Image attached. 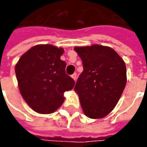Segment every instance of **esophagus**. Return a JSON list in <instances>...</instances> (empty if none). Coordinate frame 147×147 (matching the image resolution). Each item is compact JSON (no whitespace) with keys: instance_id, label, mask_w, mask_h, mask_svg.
I'll list each match as a JSON object with an SVG mask.
<instances>
[{"instance_id":"1","label":"esophagus","mask_w":147,"mask_h":147,"mask_svg":"<svg viewBox=\"0 0 147 147\" xmlns=\"http://www.w3.org/2000/svg\"><path fill=\"white\" fill-rule=\"evenodd\" d=\"M71 77H72V78L74 79V81H76L77 80V74L76 73H74V74H72V75H71Z\"/></svg>"}]
</instances>
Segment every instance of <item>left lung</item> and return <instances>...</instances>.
I'll return each mask as SVG.
<instances>
[{
  "mask_svg": "<svg viewBox=\"0 0 147 147\" xmlns=\"http://www.w3.org/2000/svg\"><path fill=\"white\" fill-rule=\"evenodd\" d=\"M74 51L83 67L74 88L81 106L88 118L101 119L113 110L124 90L125 63L108 47L92 45Z\"/></svg>",
  "mask_w": 147,
  "mask_h": 147,
  "instance_id": "obj_1",
  "label": "left lung"
}]
</instances>
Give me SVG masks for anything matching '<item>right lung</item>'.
<instances>
[{
    "mask_svg": "<svg viewBox=\"0 0 147 147\" xmlns=\"http://www.w3.org/2000/svg\"><path fill=\"white\" fill-rule=\"evenodd\" d=\"M64 50L51 45H37L19 59L15 74L23 98L34 111L51 114L65 101L64 92L75 82L65 73L60 59Z\"/></svg>",
    "mask_w": 147,
    "mask_h": 147,
    "instance_id": "right-lung-1",
    "label": "right lung"
}]
</instances>
